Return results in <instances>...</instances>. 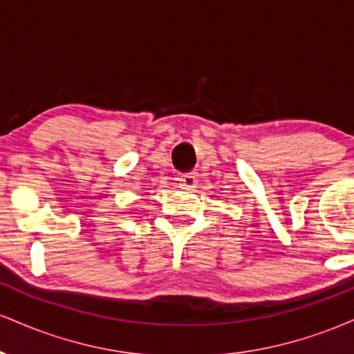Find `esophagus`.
Returning a JSON list of instances; mask_svg holds the SVG:
<instances>
[{"label":"esophagus","instance_id":"1","mask_svg":"<svg viewBox=\"0 0 354 354\" xmlns=\"http://www.w3.org/2000/svg\"><path fill=\"white\" fill-rule=\"evenodd\" d=\"M178 181H180V188L191 191V189L196 188V185H198V174H196V173L183 174V176H181Z\"/></svg>","mask_w":354,"mask_h":354}]
</instances>
